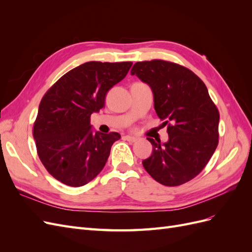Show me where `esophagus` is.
Returning <instances> with one entry per match:
<instances>
[{"label":"esophagus","mask_w":252,"mask_h":252,"mask_svg":"<svg viewBox=\"0 0 252 252\" xmlns=\"http://www.w3.org/2000/svg\"><path fill=\"white\" fill-rule=\"evenodd\" d=\"M125 139L128 141V142H131V143H134L138 141L139 139L136 138V136H132V135H125Z\"/></svg>","instance_id":"34e87169"}]
</instances>
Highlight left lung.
I'll return each instance as SVG.
<instances>
[{"instance_id": "8db88e82", "label": "left lung", "mask_w": 252, "mask_h": 252, "mask_svg": "<svg viewBox=\"0 0 252 252\" xmlns=\"http://www.w3.org/2000/svg\"><path fill=\"white\" fill-rule=\"evenodd\" d=\"M131 74L151 87L158 117L165 121L167 143L147 140L152 155L144 168L165 186L192 180L207 165L219 144V109L207 87L187 67L164 60L136 62Z\"/></svg>"}]
</instances>
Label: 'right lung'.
I'll list each match as a JSON object with an SVG mask.
<instances>
[{
    "label": "right lung",
    "mask_w": 252,
    "mask_h": 252,
    "mask_svg": "<svg viewBox=\"0 0 252 252\" xmlns=\"http://www.w3.org/2000/svg\"><path fill=\"white\" fill-rule=\"evenodd\" d=\"M132 62H87L61 77L42 97L33 124L36 152L46 170L71 187L88 184L102 171L118 132L94 133L90 117L104 107L108 90Z\"/></svg>",
    "instance_id": "obj_1"
}]
</instances>
